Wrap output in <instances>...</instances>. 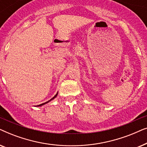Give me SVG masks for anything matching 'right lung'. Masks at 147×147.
<instances>
[{
	"mask_svg": "<svg viewBox=\"0 0 147 147\" xmlns=\"http://www.w3.org/2000/svg\"><path fill=\"white\" fill-rule=\"evenodd\" d=\"M57 96V94H56V95H55V96H54V97H53V98H52L51 100H49V101L46 102H45V103H43V104H39V105H38L37 106H42V105H44V104H47V103H48V102H50V101H51V100H53V99H54V98H55V97H56V96Z\"/></svg>",
	"mask_w": 147,
	"mask_h": 147,
	"instance_id": "1",
	"label": "right lung"
}]
</instances>
